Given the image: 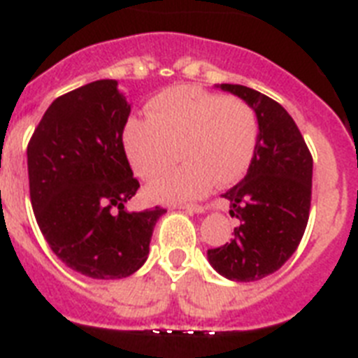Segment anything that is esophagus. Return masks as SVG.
<instances>
[{
    "label": "esophagus",
    "instance_id": "1",
    "mask_svg": "<svg viewBox=\"0 0 358 358\" xmlns=\"http://www.w3.org/2000/svg\"><path fill=\"white\" fill-rule=\"evenodd\" d=\"M180 209L187 210V213H203L207 209V205H201V203H185V205H180Z\"/></svg>",
    "mask_w": 358,
    "mask_h": 358
}]
</instances>
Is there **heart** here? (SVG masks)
Returning <instances> with one entry per match:
<instances>
[{"instance_id": "b5f03b06", "label": "heart", "mask_w": 358, "mask_h": 358, "mask_svg": "<svg viewBox=\"0 0 358 358\" xmlns=\"http://www.w3.org/2000/svg\"><path fill=\"white\" fill-rule=\"evenodd\" d=\"M257 117L243 99L196 86H175L149 101V119H129L122 142L127 160L145 182L180 169L151 189L157 200L185 201L217 185H231L247 173L257 144Z\"/></svg>"}]
</instances>
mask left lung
Instances as JSON below:
<instances>
[{
  "instance_id": "8db88e82",
  "label": "left lung",
  "mask_w": 358,
  "mask_h": 358,
  "mask_svg": "<svg viewBox=\"0 0 358 358\" xmlns=\"http://www.w3.org/2000/svg\"><path fill=\"white\" fill-rule=\"evenodd\" d=\"M252 106L259 135L247 176L223 194L241 225L209 248L210 265L232 281L263 279L299 247L312 205L313 158L299 127L279 102L241 85H220Z\"/></svg>"
}]
</instances>
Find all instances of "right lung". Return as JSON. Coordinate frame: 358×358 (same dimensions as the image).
Masks as SVG:
<instances>
[{
    "instance_id": "1",
    "label": "right lung",
    "mask_w": 358,
    "mask_h": 358,
    "mask_svg": "<svg viewBox=\"0 0 358 358\" xmlns=\"http://www.w3.org/2000/svg\"><path fill=\"white\" fill-rule=\"evenodd\" d=\"M129 111L117 80H95L55 99L27 149L37 225L59 259L93 279L141 268L166 213L124 207L141 187L122 142Z\"/></svg>"
}]
</instances>
